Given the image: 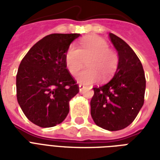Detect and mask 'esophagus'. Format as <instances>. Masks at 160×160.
I'll return each instance as SVG.
<instances>
[{
  "instance_id": "1",
  "label": "esophagus",
  "mask_w": 160,
  "mask_h": 160,
  "mask_svg": "<svg viewBox=\"0 0 160 160\" xmlns=\"http://www.w3.org/2000/svg\"><path fill=\"white\" fill-rule=\"evenodd\" d=\"M79 88H80V92H82V91L86 88V87H85L84 85H82V84H80V85H79Z\"/></svg>"
}]
</instances>
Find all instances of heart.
I'll return each mask as SVG.
<instances>
[{
    "mask_svg": "<svg viewBox=\"0 0 160 160\" xmlns=\"http://www.w3.org/2000/svg\"><path fill=\"white\" fill-rule=\"evenodd\" d=\"M87 62L88 68L75 75L77 81L91 85L101 80L107 81L114 75L118 67V56L105 40L99 37H87L80 42V49L70 45L65 54V63L70 73H77Z\"/></svg>",
    "mask_w": 160,
    "mask_h": 160,
    "instance_id": "b5f03b06",
    "label": "heart"
}]
</instances>
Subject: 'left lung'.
<instances>
[{
    "label": "left lung",
    "instance_id": "left-lung-1",
    "mask_svg": "<svg viewBox=\"0 0 160 160\" xmlns=\"http://www.w3.org/2000/svg\"><path fill=\"white\" fill-rule=\"evenodd\" d=\"M118 50V69L111 81L93 87L91 115L94 122L110 131L123 129L137 117L144 104L146 78L143 67L127 42L110 33Z\"/></svg>",
    "mask_w": 160,
    "mask_h": 160
}]
</instances>
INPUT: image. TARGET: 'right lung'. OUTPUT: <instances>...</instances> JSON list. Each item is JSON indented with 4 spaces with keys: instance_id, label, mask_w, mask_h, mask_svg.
Here are the masks:
<instances>
[{
    "instance_id": "right-lung-1",
    "label": "right lung",
    "mask_w": 160,
    "mask_h": 160,
    "mask_svg": "<svg viewBox=\"0 0 160 160\" xmlns=\"http://www.w3.org/2000/svg\"><path fill=\"white\" fill-rule=\"evenodd\" d=\"M79 33H54L36 42L19 64L17 99L32 122L41 128L61 123L69 112V101L79 86L65 63V54Z\"/></svg>"
}]
</instances>
